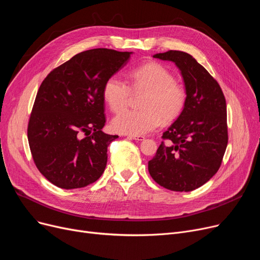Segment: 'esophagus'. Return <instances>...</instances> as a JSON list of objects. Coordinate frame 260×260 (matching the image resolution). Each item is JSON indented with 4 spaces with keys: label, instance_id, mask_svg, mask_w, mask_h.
<instances>
[{
    "label": "esophagus",
    "instance_id": "34e87169",
    "mask_svg": "<svg viewBox=\"0 0 260 260\" xmlns=\"http://www.w3.org/2000/svg\"><path fill=\"white\" fill-rule=\"evenodd\" d=\"M127 138L130 140H135V141H143L145 139L143 135H127Z\"/></svg>",
    "mask_w": 260,
    "mask_h": 260
}]
</instances>
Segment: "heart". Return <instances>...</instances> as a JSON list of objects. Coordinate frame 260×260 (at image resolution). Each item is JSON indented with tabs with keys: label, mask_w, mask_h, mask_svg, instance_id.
Masks as SVG:
<instances>
[{
	"label": "heart",
	"mask_w": 260,
	"mask_h": 260,
	"mask_svg": "<svg viewBox=\"0 0 260 260\" xmlns=\"http://www.w3.org/2000/svg\"><path fill=\"white\" fill-rule=\"evenodd\" d=\"M133 93H144L142 110H123ZM104 100L113 112L114 131L127 135H142L159 126L160 121L175 120L186 103V90L176 81V77L165 66L155 61L133 69L129 74V84L117 76H111L103 90Z\"/></svg>",
	"instance_id": "1"
}]
</instances>
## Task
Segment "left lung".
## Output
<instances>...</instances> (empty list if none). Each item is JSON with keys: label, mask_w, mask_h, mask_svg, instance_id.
I'll return each instance as SVG.
<instances>
[{"label": "left lung", "mask_w": 260, "mask_h": 260, "mask_svg": "<svg viewBox=\"0 0 260 260\" xmlns=\"http://www.w3.org/2000/svg\"><path fill=\"white\" fill-rule=\"evenodd\" d=\"M153 58L175 62L181 71L186 103L163 133L148 170L160 186L191 191L213 178L228 146L226 103L217 80L187 53L168 51Z\"/></svg>", "instance_id": "8db88e82"}]
</instances>
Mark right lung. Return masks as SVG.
Listing matches in <instances>:
<instances>
[{"mask_svg":"<svg viewBox=\"0 0 260 260\" xmlns=\"http://www.w3.org/2000/svg\"><path fill=\"white\" fill-rule=\"evenodd\" d=\"M131 54L89 49L54 69L42 81L27 138L37 168L56 186L85 187L104 174L108 146L118 138L102 131L104 85L127 64Z\"/></svg>","mask_w":260,"mask_h":260,"instance_id":"1","label":"right lung"}]
</instances>
